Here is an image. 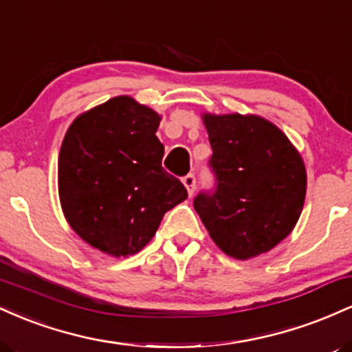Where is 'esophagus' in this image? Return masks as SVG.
<instances>
[{
  "instance_id": "1",
  "label": "esophagus",
  "mask_w": 352,
  "mask_h": 352,
  "mask_svg": "<svg viewBox=\"0 0 352 352\" xmlns=\"http://www.w3.org/2000/svg\"><path fill=\"white\" fill-rule=\"evenodd\" d=\"M182 182H184V185H185V187H187L188 195L192 197V195H193V192H195V188H197V180H195V175H193V173H187V175H185L184 179H182Z\"/></svg>"
}]
</instances>
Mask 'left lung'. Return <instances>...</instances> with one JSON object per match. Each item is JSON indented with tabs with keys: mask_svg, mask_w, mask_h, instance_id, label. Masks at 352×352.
<instances>
[{
	"mask_svg": "<svg viewBox=\"0 0 352 352\" xmlns=\"http://www.w3.org/2000/svg\"><path fill=\"white\" fill-rule=\"evenodd\" d=\"M217 185L193 200L218 248L236 260L270 252L292 233L306 197L300 152L258 116L204 114Z\"/></svg>",
	"mask_w": 352,
	"mask_h": 352,
	"instance_id": "obj_1",
	"label": "left lung"
}]
</instances>
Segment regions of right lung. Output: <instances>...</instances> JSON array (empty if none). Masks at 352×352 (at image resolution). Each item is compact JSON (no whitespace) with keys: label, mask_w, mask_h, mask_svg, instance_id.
<instances>
[{"label":"right lung","mask_w":352,"mask_h":352,"mask_svg":"<svg viewBox=\"0 0 352 352\" xmlns=\"http://www.w3.org/2000/svg\"><path fill=\"white\" fill-rule=\"evenodd\" d=\"M160 116L129 96L80 114L59 152V200L67 223L86 243L127 256L155 235L187 188L164 170L157 139Z\"/></svg>","instance_id":"obj_1"}]
</instances>
